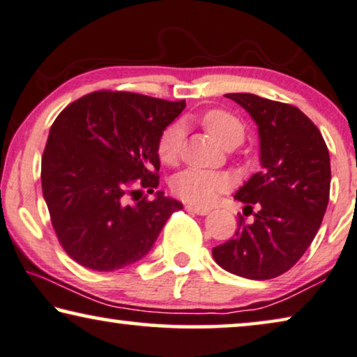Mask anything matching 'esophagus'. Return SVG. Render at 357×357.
I'll use <instances>...</instances> for the list:
<instances>
[{
	"mask_svg": "<svg viewBox=\"0 0 357 357\" xmlns=\"http://www.w3.org/2000/svg\"><path fill=\"white\" fill-rule=\"evenodd\" d=\"M184 208H185V211H189V213H194V215H200V216H205V215H208V213H210V208H206V206L190 205V204L185 205Z\"/></svg>",
	"mask_w": 357,
	"mask_h": 357,
	"instance_id": "1",
	"label": "esophagus"
}]
</instances>
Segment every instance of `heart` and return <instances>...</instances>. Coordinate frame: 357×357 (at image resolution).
Segmentation results:
<instances>
[{"mask_svg":"<svg viewBox=\"0 0 357 357\" xmlns=\"http://www.w3.org/2000/svg\"><path fill=\"white\" fill-rule=\"evenodd\" d=\"M199 123L205 128L222 147L229 149L241 144L245 137V126L237 115L222 109H211L199 116ZM184 142V130L179 123L169 125L158 139L157 152L167 165L178 162ZM229 188L226 174L208 169L188 168L178 173L172 181V189L179 199L195 205H210L218 195Z\"/></svg>","mask_w":357,"mask_h":357,"instance_id":"obj_1","label":"heart"}]
</instances>
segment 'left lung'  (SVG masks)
Here are the masks:
<instances>
[{"label": "left lung", "mask_w": 357, "mask_h": 357, "mask_svg": "<svg viewBox=\"0 0 357 357\" xmlns=\"http://www.w3.org/2000/svg\"><path fill=\"white\" fill-rule=\"evenodd\" d=\"M259 132L261 169L236 199L253 211V222L238 218L231 241L213 248L215 261L241 278L274 279L300 259L321 227L331 194V157L317 126L295 105L232 93Z\"/></svg>", "instance_id": "obj_1"}]
</instances>
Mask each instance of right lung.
<instances>
[{"mask_svg":"<svg viewBox=\"0 0 357 357\" xmlns=\"http://www.w3.org/2000/svg\"><path fill=\"white\" fill-rule=\"evenodd\" d=\"M185 100L94 91L52 123L41 158V188L62 248L88 269H121L146 257L183 204L158 188L157 146ZM131 196L135 204H128Z\"/></svg>","mask_w":357,"mask_h":357,"instance_id":"add662e5","label":"right lung"}]
</instances>
